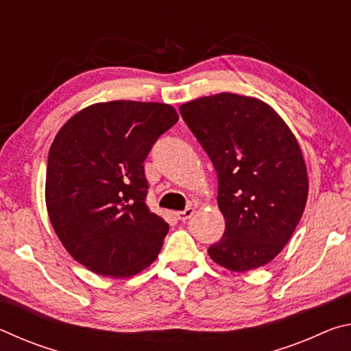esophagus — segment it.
<instances>
[{
	"instance_id": "34e87169",
	"label": "esophagus",
	"mask_w": 351,
	"mask_h": 351,
	"mask_svg": "<svg viewBox=\"0 0 351 351\" xmlns=\"http://www.w3.org/2000/svg\"><path fill=\"white\" fill-rule=\"evenodd\" d=\"M193 213H195V209H193L192 206H190V207H186V210H182V212H176V218L180 219V221H186V219L192 218Z\"/></svg>"
}]
</instances>
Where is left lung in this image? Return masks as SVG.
<instances>
[{"instance_id":"8db88e82","label":"left lung","mask_w":351,"mask_h":351,"mask_svg":"<svg viewBox=\"0 0 351 351\" xmlns=\"http://www.w3.org/2000/svg\"><path fill=\"white\" fill-rule=\"evenodd\" d=\"M218 178L224 234L210 258L230 271L263 266L289 241L304 213V156L282 117L258 99L221 93L180 106Z\"/></svg>"}]
</instances>
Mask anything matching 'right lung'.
<instances>
[{"instance_id": "obj_1", "label": "right lung", "mask_w": 351, "mask_h": 351, "mask_svg": "<svg viewBox=\"0 0 351 351\" xmlns=\"http://www.w3.org/2000/svg\"><path fill=\"white\" fill-rule=\"evenodd\" d=\"M178 119L165 104H96L71 117L52 142L47 213L66 251L96 274L132 277L161 251L169 224L145 204L144 161Z\"/></svg>"}]
</instances>
